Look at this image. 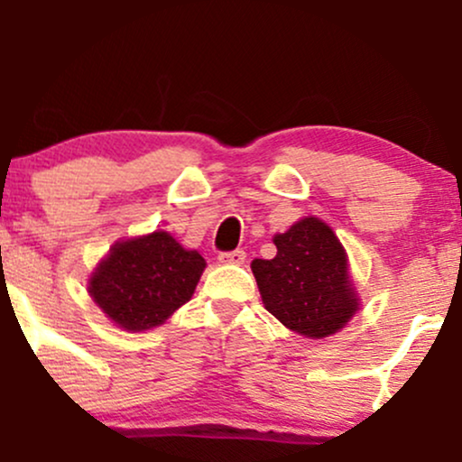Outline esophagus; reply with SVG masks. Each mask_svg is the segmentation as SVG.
<instances>
[{
  "label": "esophagus",
  "instance_id": "esophagus-1",
  "mask_svg": "<svg viewBox=\"0 0 462 462\" xmlns=\"http://www.w3.org/2000/svg\"><path fill=\"white\" fill-rule=\"evenodd\" d=\"M247 254L243 249H235V252H221L219 254V263L221 264H243L245 263Z\"/></svg>",
  "mask_w": 462,
  "mask_h": 462
}]
</instances>
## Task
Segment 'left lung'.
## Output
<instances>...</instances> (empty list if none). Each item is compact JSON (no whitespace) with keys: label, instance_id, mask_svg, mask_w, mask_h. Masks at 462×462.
<instances>
[{"label":"left lung","instance_id":"8db88e82","mask_svg":"<svg viewBox=\"0 0 462 462\" xmlns=\"http://www.w3.org/2000/svg\"><path fill=\"white\" fill-rule=\"evenodd\" d=\"M272 261L254 258L252 272L264 309L289 330L326 338L346 328L360 309L347 252L319 217H304L273 236Z\"/></svg>","mask_w":462,"mask_h":462}]
</instances>
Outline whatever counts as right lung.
Listing matches in <instances>:
<instances>
[{
	"mask_svg": "<svg viewBox=\"0 0 462 462\" xmlns=\"http://www.w3.org/2000/svg\"><path fill=\"white\" fill-rule=\"evenodd\" d=\"M206 261L169 232L121 238L88 278V295L125 332L162 326L193 298Z\"/></svg>",
	"mask_w": 462,
	"mask_h": 462,
	"instance_id": "right-lung-1",
	"label": "right lung"
}]
</instances>
